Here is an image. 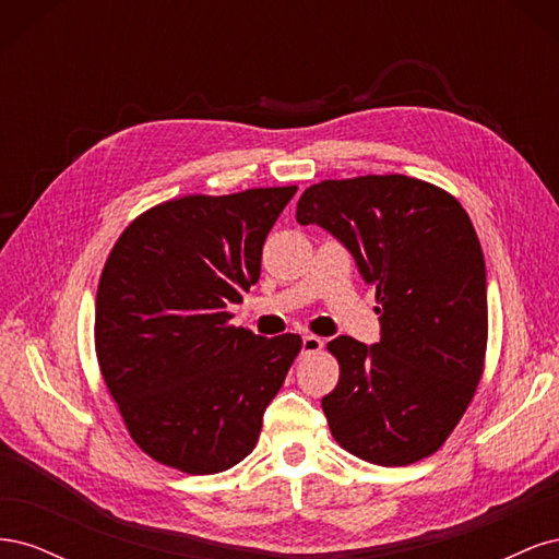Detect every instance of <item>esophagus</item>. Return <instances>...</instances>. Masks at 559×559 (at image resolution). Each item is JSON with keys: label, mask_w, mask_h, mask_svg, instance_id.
<instances>
[{"label": "esophagus", "mask_w": 559, "mask_h": 559, "mask_svg": "<svg viewBox=\"0 0 559 559\" xmlns=\"http://www.w3.org/2000/svg\"><path fill=\"white\" fill-rule=\"evenodd\" d=\"M321 347H324V341H321V337H317V335H302L300 337V352L302 354H314Z\"/></svg>", "instance_id": "obj_1"}]
</instances>
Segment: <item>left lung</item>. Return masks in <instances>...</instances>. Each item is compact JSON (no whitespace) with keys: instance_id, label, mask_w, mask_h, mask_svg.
<instances>
[{"instance_id":"obj_1","label":"left lung","mask_w":559,"mask_h":559,"mask_svg":"<svg viewBox=\"0 0 559 559\" xmlns=\"http://www.w3.org/2000/svg\"><path fill=\"white\" fill-rule=\"evenodd\" d=\"M298 224L329 230L376 286L380 343L337 335L341 380L321 399L337 445L378 466H405L445 443L483 376L487 275L464 207L403 175L310 186Z\"/></svg>"}]
</instances>
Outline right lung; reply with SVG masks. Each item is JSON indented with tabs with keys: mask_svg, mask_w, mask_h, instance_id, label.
I'll return each mask as SVG.
<instances>
[{
	"mask_svg": "<svg viewBox=\"0 0 559 559\" xmlns=\"http://www.w3.org/2000/svg\"><path fill=\"white\" fill-rule=\"evenodd\" d=\"M296 186L186 195L144 212L105 263L95 300L99 370L148 456L195 476L253 450L300 335L230 326L261 275L270 228Z\"/></svg>",
	"mask_w": 559,
	"mask_h": 559,
	"instance_id": "right-lung-1",
	"label": "right lung"
}]
</instances>
